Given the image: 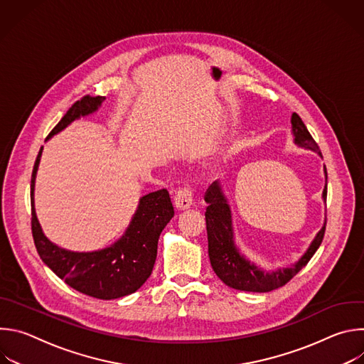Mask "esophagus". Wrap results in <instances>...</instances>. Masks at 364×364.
Returning a JSON list of instances; mask_svg holds the SVG:
<instances>
[{"mask_svg":"<svg viewBox=\"0 0 364 364\" xmlns=\"http://www.w3.org/2000/svg\"><path fill=\"white\" fill-rule=\"evenodd\" d=\"M191 204H193V193H191L190 186H184V187L178 188V191L176 193V197H174L176 209L183 212V210L190 209Z\"/></svg>","mask_w":364,"mask_h":364,"instance_id":"esophagus-1","label":"esophagus"}]
</instances>
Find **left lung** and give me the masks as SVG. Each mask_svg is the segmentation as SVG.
<instances>
[{
  "label": "left lung",
  "instance_id": "8db88e82",
  "mask_svg": "<svg viewBox=\"0 0 364 364\" xmlns=\"http://www.w3.org/2000/svg\"><path fill=\"white\" fill-rule=\"evenodd\" d=\"M294 142L311 151H316L321 155L320 148L314 138L308 132L305 124L298 117V114H292L291 117ZM326 174V187L323 190V200L327 198V168L324 166ZM205 203L209 204L205 209V229H207V240H209V257L210 264L216 275L230 288L247 292H269L277 288L284 287L289 282L314 256L317 249L320 247L324 233L327 218L324 220V226L317 233L314 240L311 242L306 252L298 259V262L291 265L289 268H279L275 271H267L256 267L253 262L240 253L239 247L235 243L233 225H232V212L228 198L223 194V190L219 181H215L204 194Z\"/></svg>",
  "mask_w": 364,
  "mask_h": 364
}]
</instances>
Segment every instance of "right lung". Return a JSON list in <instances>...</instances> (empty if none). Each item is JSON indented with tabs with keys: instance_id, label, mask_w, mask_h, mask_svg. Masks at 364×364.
<instances>
[{
	"instance_id": "add662e5",
	"label": "right lung",
	"mask_w": 364,
	"mask_h": 364,
	"mask_svg": "<svg viewBox=\"0 0 364 364\" xmlns=\"http://www.w3.org/2000/svg\"><path fill=\"white\" fill-rule=\"evenodd\" d=\"M105 96H83L75 102L47 139L59 134L80 117L97 111ZM43 146L31 174V232L41 261L73 289L97 299H117L139 289L149 278L159 237L174 216V207L166 188L139 198L132 220L114 245L93 252H72L50 242L37 220L34 209V184Z\"/></svg>"
}]
</instances>
